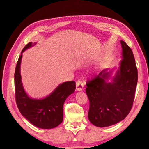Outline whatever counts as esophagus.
<instances>
[{
    "label": "esophagus",
    "instance_id": "esophagus-1",
    "mask_svg": "<svg viewBox=\"0 0 149 149\" xmlns=\"http://www.w3.org/2000/svg\"><path fill=\"white\" fill-rule=\"evenodd\" d=\"M76 89H77L78 91H82L84 88V85H83V83L81 81H76Z\"/></svg>",
    "mask_w": 149,
    "mask_h": 149
}]
</instances>
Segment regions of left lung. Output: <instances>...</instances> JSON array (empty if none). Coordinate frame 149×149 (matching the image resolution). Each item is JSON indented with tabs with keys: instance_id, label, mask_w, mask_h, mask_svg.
<instances>
[{
	"instance_id": "obj_1",
	"label": "left lung",
	"mask_w": 149,
	"mask_h": 149,
	"mask_svg": "<svg viewBox=\"0 0 149 149\" xmlns=\"http://www.w3.org/2000/svg\"><path fill=\"white\" fill-rule=\"evenodd\" d=\"M123 60L112 82L111 71L102 70L86 82L89 101L88 118L97 127H105L123 120L132 109L137 84V68L131 48L120 41Z\"/></svg>"
}]
</instances>
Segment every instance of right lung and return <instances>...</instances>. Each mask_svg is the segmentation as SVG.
Segmentation results:
<instances>
[{
	"label": "right lung",
	"mask_w": 149,
	"mask_h": 149,
	"mask_svg": "<svg viewBox=\"0 0 149 149\" xmlns=\"http://www.w3.org/2000/svg\"><path fill=\"white\" fill-rule=\"evenodd\" d=\"M36 44L34 43L33 45ZM31 42L26 45L15 68V94L19 110L22 116L36 127L41 129H52L60 125L63 119V104L66 98L73 93L76 89L74 81L64 82L43 99H32L29 97L22 85L20 75L22 53L32 47Z\"/></svg>",
	"instance_id": "1"
}]
</instances>
